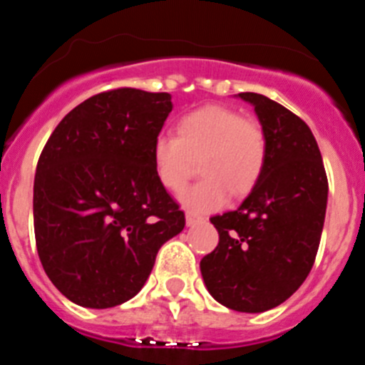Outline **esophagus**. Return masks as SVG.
<instances>
[{
    "instance_id": "esophagus-1",
    "label": "esophagus",
    "mask_w": 365,
    "mask_h": 365,
    "mask_svg": "<svg viewBox=\"0 0 365 365\" xmlns=\"http://www.w3.org/2000/svg\"><path fill=\"white\" fill-rule=\"evenodd\" d=\"M199 221H202V215L195 214V212H186V225L188 227H192V225H195Z\"/></svg>"
}]
</instances>
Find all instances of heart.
Here are the masks:
<instances>
[{
	"label": "heart",
	"instance_id": "obj_1",
	"mask_svg": "<svg viewBox=\"0 0 365 365\" xmlns=\"http://www.w3.org/2000/svg\"><path fill=\"white\" fill-rule=\"evenodd\" d=\"M267 133L252 118L227 106H205L177 122V135L155 138L151 157L160 185L177 192L201 160L202 179L180 193V201L197 212L227 205L230 193L245 195L263 175L267 164Z\"/></svg>",
	"mask_w": 365,
	"mask_h": 365
}]
</instances>
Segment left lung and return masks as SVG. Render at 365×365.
<instances>
[{"mask_svg":"<svg viewBox=\"0 0 365 365\" xmlns=\"http://www.w3.org/2000/svg\"><path fill=\"white\" fill-rule=\"evenodd\" d=\"M267 133L263 175L237 210L210 217L215 250L201 259L205 285L221 305L263 312L291 298L314 265L327 208V175L309 125L257 93H240Z\"/></svg>","mask_w":365,"mask_h":365,"instance_id":"left-lung-1","label":"left lung"}]
</instances>
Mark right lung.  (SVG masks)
Wrapping results in <instances>:
<instances>
[{
	"label": "right lung",
	"mask_w": 365,
	"mask_h": 365,
	"mask_svg": "<svg viewBox=\"0 0 365 365\" xmlns=\"http://www.w3.org/2000/svg\"><path fill=\"white\" fill-rule=\"evenodd\" d=\"M172 108L168 93H98L67 113L41 151L32 202L38 256L76 305L133 298L159 248L185 228L151 157Z\"/></svg>",
	"instance_id": "1"
}]
</instances>
